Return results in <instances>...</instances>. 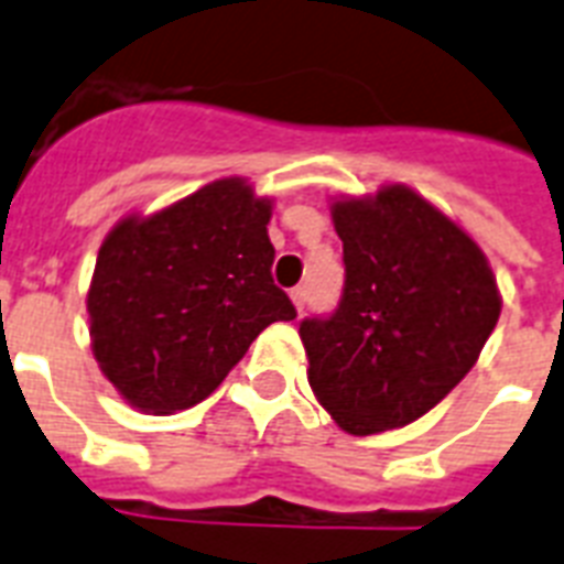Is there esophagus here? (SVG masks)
<instances>
[{"mask_svg":"<svg viewBox=\"0 0 564 564\" xmlns=\"http://www.w3.org/2000/svg\"><path fill=\"white\" fill-rule=\"evenodd\" d=\"M291 300H294V305H296V312H303L305 308V288H291Z\"/></svg>","mask_w":564,"mask_h":564,"instance_id":"34e87169","label":"esophagus"}]
</instances>
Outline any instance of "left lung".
<instances>
[{"label":"left lung","instance_id":"obj_1","mask_svg":"<svg viewBox=\"0 0 564 564\" xmlns=\"http://www.w3.org/2000/svg\"><path fill=\"white\" fill-rule=\"evenodd\" d=\"M344 294L300 323L308 386L350 435L417 421L477 365L500 317L486 252L459 223L405 185L341 196Z\"/></svg>","mask_w":564,"mask_h":564}]
</instances>
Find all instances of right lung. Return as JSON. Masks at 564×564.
<instances>
[{"label": "right lung", "instance_id": "right-lung-1", "mask_svg": "<svg viewBox=\"0 0 564 564\" xmlns=\"http://www.w3.org/2000/svg\"><path fill=\"white\" fill-rule=\"evenodd\" d=\"M273 199L247 178H217L105 235L87 288L90 347L126 403L150 414L191 409L250 344L296 308L273 285Z\"/></svg>", "mask_w": 564, "mask_h": 564}]
</instances>
